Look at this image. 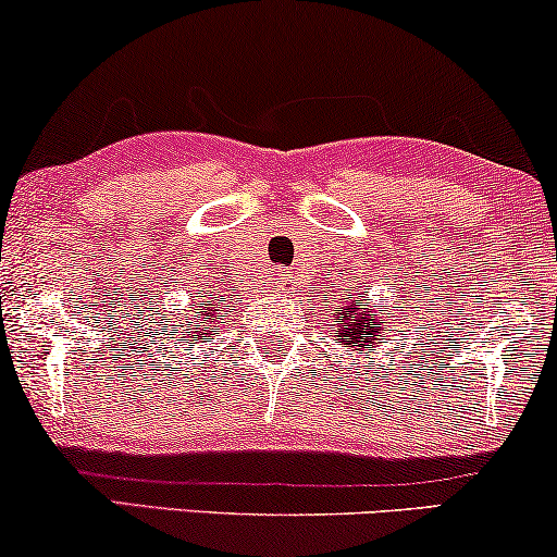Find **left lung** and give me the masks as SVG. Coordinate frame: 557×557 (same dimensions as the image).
<instances>
[{"label":"left lung","instance_id":"1","mask_svg":"<svg viewBox=\"0 0 557 557\" xmlns=\"http://www.w3.org/2000/svg\"><path fill=\"white\" fill-rule=\"evenodd\" d=\"M384 309H368V299H358L356 294H348V301L341 307H332V320L335 324L330 327V337H335L343 345L345 356L352 358V352L363 350L366 345L379 348V341H384Z\"/></svg>","mask_w":557,"mask_h":557}]
</instances>
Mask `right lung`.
<instances>
[{
	"label": "right lung",
	"instance_id": "obj_1",
	"mask_svg": "<svg viewBox=\"0 0 557 557\" xmlns=\"http://www.w3.org/2000/svg\"><path fill=\"white\" fill-rule=\"evenodd\" d=\"M209 296H212V294H209ZM189 312H191V324H189V337H191V341H199V343L212 341V335L216 332V327H220V320H222V317H225V314H222L220 299H216V296H212V301H207V305L201 307V312H199L197 301H194ZM182 327H184V322H182Z\"/></svg>",
	"mask_w": 557,
	"mask_h": 557
}]
</instances>
